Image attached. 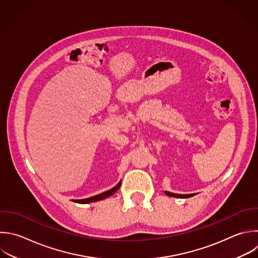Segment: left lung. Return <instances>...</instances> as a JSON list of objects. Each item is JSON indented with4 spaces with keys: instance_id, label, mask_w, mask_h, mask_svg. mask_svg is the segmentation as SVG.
<instances>
[{
    "instance_id": "1",
    "label": "left lung",
    "mask_w": 258,
    "mask_h": 258,
    "mask_svg": "<svg viewBox=\"0 0 258 258\" xmlns=\"http://www.w3.org/2000/svg\"><path fill=\"white\" fill-rule=\"evenodd\" d=\"M164 194L168 197H173V198H180V199H186V198H190L192 196H195L196 194H187V195H181V194H173V192H169L167 190L164 191Z\"/></svg>"
}]
</instances>
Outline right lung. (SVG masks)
Wrapping results in <instances>:
<instances>
[{
  "mask_svg": "<svg viewBox=\"0 0 258 258\" xmlns=\"http://www.w3.org/2000/svg\"><path fill=\"white\" fill-rule=\"evenodd\" d=\"M121 185V181L116 185L114 186L113 188L105 191V192H102V194H99L97 196H94V197H91V198H88V199H83V200H74V202L76 203H79V204H90V203H94V202H98V201H101V200H104L112 195H114L120 187Z\"/></svg>",
  "mask_w": 258,
  "mask_h": 258,
  "instance_id": "1",
  "label": "right lung"
}]
</instances>
